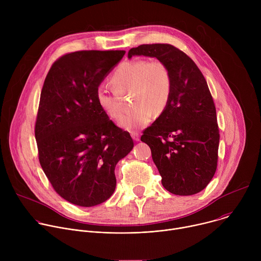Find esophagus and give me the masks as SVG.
<instances>
[{"instance_id": "obj_1", "label": "esophagus", "mask_w": 261, "mask_h": 261, "mask_svg": "<svg viewBox=\"0 0 261 261\" xmlns=\"http://www.w3.org/2000/svg\"><path fill=\"white\" fill-rule=\"evenodd\" d=\"M131 136H132V138H133L135 141H138V140H139V137H140V135H139L137 132H132V133H131Z\"/></svg>"}]
</instances>
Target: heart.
<instances>
[{"label":"heart","instance_id":"b5f03b06","mask_svg":"<svg viewBox=\"0 0 261 261\" xmlns=\"http://www.w3.org/2000/svg\"><path fill=\"white\" fill-rule=\"evenodd\" d=\"M110 83L114 89L100 86L96 101L104 115L113 121L122 117L123 98L130 95V106L120 125L126 130H137L151 122L153 115L160 116L168 105L172 82L168 67L159 60L138 59L119 65Z\"/></svg>","mask_w":261,"mask_h":261}]
</instances>
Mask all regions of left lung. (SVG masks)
Here are the masks:
<instances>
[{
    "mask_svg": "<svg viewBox=\"0 0 261 261\" xmlns=\"http://www.w3.org/2000/svg\"><path fill=\"white\" fill-rule=\"evenodd\" d=\"M133 56L157 58L172 82L167 107L140 139L150 146L167 191L196 194L208 185L218 162L220 134L206 81L192 59L173 45L142 44L129 50L128 58Z\"/></svg>",
    "mask_w": 261,
    "mask_h": 261,
    "instance_id": "8db88e82",
    "label": "left lung"
}]
</instances>
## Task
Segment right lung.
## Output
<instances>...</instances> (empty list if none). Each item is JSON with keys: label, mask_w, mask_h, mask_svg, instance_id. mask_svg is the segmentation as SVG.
<instances>
[{"label": "right lung", "mask_w": 261, "mask_h": 261, "mask_svg": "<svg viewBox=\"0 0 261 261\" xmlns=\"http://www.w3.org/2000/svg\"><path fill=\"white\" fill-rule=\"evenodd\" d=\"M125 53L64 55L44 81L35 124L39 162L55 191L75 205L94 206L113 195L116 165L134 146L96 101L97 89Z\"/></svg>", "instance_id": "1"}]
</instances>
